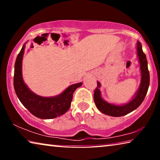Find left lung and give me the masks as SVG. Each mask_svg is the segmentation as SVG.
<instances>
[{"label":"left lung","mask_w":160,"mask_h":160,"mask_svg":"<svg viewBox=\"0 0 160 160\" xmlns=\"http://www.w3.org/2000/svg\"><path fill=\"white\" fill-rule=\"evenodd\" d=\"M137 54L139 58L140 66H141V82L138 91L137 92L135 97L124 106H116L108 103L101 98V93L99 88L100 84L97 82L98 87H96L94 92V101L98 108L105 114L111 116V117H122V116L128 114L135 110L142 102L147 94L148 87H149L150 76L149 71L148 69V62L146 60V56L142 49L141 43L138 41L137 43Z\"/></svg>","instance_id":"obj_1"}]
</instances>
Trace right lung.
<instances>
[{"label": "right lung", "mask_w": 160, "mask_h": 160, "mask_svg": "<svg viewBox=\"0 0 160 160\" xmlns=\"http://www.w3.org/2000/svg\"><path fill=\"white\" fill-rule=\"evenodd\" d=\"M25 43L17 57L14 65V87L19 100L35 117L39 119H54L64 114L71 107L73 94L82 83L72 84L60 95L52 98H43L36 95L24 83L22 75V62Z\"/></svg>", "instance_id": "right-lung-1"}]
</instances>
